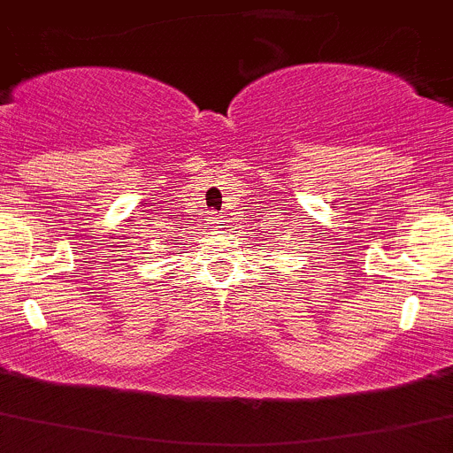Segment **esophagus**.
Instances as JSON below:
<instances>
[{
  "mask_svg": "<svg viewBox=\"0 0 453 453\" xmlns=\"http://www.w3.org/2000/svg\"><path fill=\"white\" fill-rule=\"evenodd\" d=\"M210 221H212V223H221V219H219L217 214H212V217H210ZM217 227H221V226H217Z\"/></svg>",
  "mask_w": 453,
  "mask_h": 453,
  "instance_id": "esophagus-1",
  "label": "esophagus"
}]
</instances>
